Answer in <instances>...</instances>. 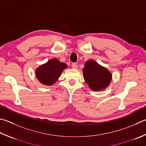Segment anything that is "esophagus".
<instances>
[{
	"mask_svg": "<svg viewBox=\"0 0 146 146\" xmlns=\"http://www.w3.org/2000/svg\"><path fill=\"white\" fill-rule=\"evenodd\" d=\"M71 66H72V68L73 69H75V70L78 68V66L76 64V63H73V64H71Z\"/></svg>",
	"mask_w": 146,
	"mask_h": 146,
	"instance_id": "1",
	"label": "esophagus"
}]
</instances>
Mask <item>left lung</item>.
Listing matches in <instances>:
<instances>
[{
  "label": "left lung",
  "instance_id": "8db88e82",
  "mask_svg": "<svg viewBox=\"0 0 146 146\" xmlns=\"http://www.w3.org/2000/svg\"><path fill=\"white\" fill-rule=\"evenodd\" d=\"M82 71L85 82L92 91L105 89L112 80L110 71L93 60H87Z\"/></svg>",
  "mask_w": 146,
  "mask_h": 146
}]
</instances>
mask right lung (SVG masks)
I'll return each instance as SVG.
<instances>
[{
  "label": "right lung",
  "mask_w": 146,
  "mask_h": 146,
  "mask_svg": "<svg viewBox=\"0 0 146 146\" xmlns=\"http://www.w3.org/2000/svg\"><path fill=\"white\" fill-rule=\"evenodd\" d=\"M68 66L57 59H52L36 69V76L42 84L52 86L57 81L62 71Z\"/></svg>",
  "instance_id": "1"
}]
</instances>
